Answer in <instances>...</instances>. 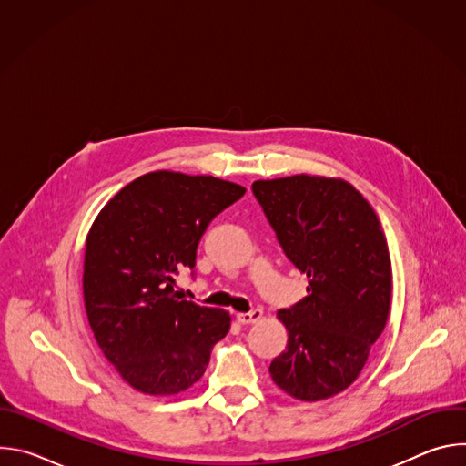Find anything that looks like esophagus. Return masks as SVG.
<instances>
[{
  "mask_svg": "<svg viewBox=\"0 0 466 466\" xmlns=\"http://www.w3.org/2000/svg\"><path fill=\"white\" fill-rule=\"evenodd\" d=\"M261 317H263V311H261V309H250V311H247V313H236V319H238V322H241V324H254V322H258Z\"/></svg>",
  "mask_w": 466,
  "mask_h": 466,
  "instance_id": "34e87169",
  "label": "esophagus"
}]
</instances>
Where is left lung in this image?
Wrapping results in <instances>:
<instances>
[{"mask_svg": "<svg viewBox=\"0 0 466 466\" xmlns=\"http://www.w3.org/2000/svg\"><path fill=\"white\" fill-rule=\"evenodd\" d=\"M252 191L279 243L308 277V295L279 311L288 347L273 360V381L302 402L350 387L387 324L390 256L367 198L347 180L293 175L256 180Z\"/></svg>", "mask_w": 466, "mask_h": 466, "instance_id": "left-lung-1", "label": "left lung"}]
</instances>
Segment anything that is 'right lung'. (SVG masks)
Listing matches in <instances>:
<instances>
[{"label":"right lung","mask_w":466,"mask_h":466,"mask_svg":"<svg viewBox=\"0 0 466 466\" xmlns=\"http://www.w3.org/2000/svg\"><path fill=\"white\" fill-rule=\"evenodd\" d=\"M245 187L210 175L153 171L121 187L85 247L83 297L94 338L137 390L171 396L198 381L230 313L180 300L175 275L193 269L208 223Z\"/></svg>","instance_id":"right-lung-1"}]
</instances>
